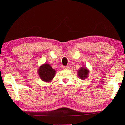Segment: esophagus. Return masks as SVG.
<instances>
[{
    "mask_svg": "<svg viewBox=\"0 0 125 125\" xmlns=\"http://www.w3.org/2000/svg\"><path fill=\"white\" fill-rule=\"evenodd\" d=\"M62 68H63V69H69V67L68 66H63Z\"/></svg>",
    "mask_w": 125,
    "mask_h": 125,
    "instance_id": "esophagus-1",
    "label": "esophagus"
}]
</instances>
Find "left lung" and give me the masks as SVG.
Here are the masks:
<instances>
[{"label": "left lung", "mask_w": 125, "mask_h": 125, "mask_svg": "<svg viewBox=\"0 0 125 125\" xmlns=\"http://www.w3.org/2000/svg\"><path fill=\"white\" fill-rule=\"evenodd\" d=\"M89 71L86 66L81 67L77 71V76L81 80H85L88 77Z\"/></svg>", "instance_id": "obj_1"}]
</instances>
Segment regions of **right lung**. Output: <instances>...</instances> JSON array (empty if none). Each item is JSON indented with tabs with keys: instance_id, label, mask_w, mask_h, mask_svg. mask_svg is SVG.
I'll list each match as a JSON object with an SVG mask.
<instances>
[{
	"instance_id": "1",
	"label": "right lung",
	"mask_w": 125,
	"mask_h": 125,
	"mask_svg": "<svg viewBox=\"0 0 125 125\" xmlns=\"http://www.w3.org/2000/svg\"><path fill=\"white\" fill-rule=\"evenodd\" d=\"M55 69H53L48 64H44L39 66L38 74L40 79L46 83H50L56 74Z\"/></svg>"
}]
</instances>
